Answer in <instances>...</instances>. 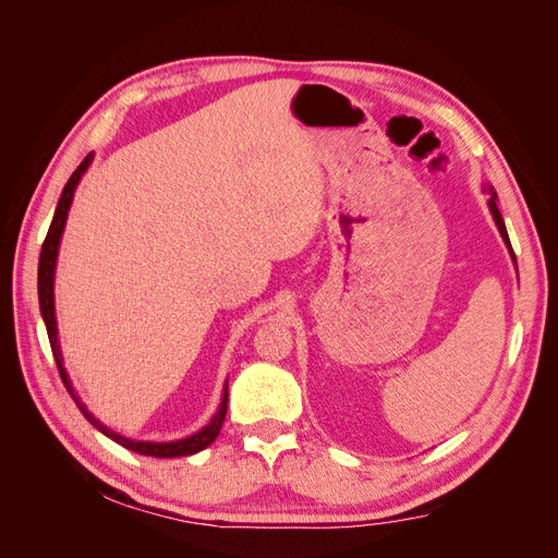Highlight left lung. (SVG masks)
Wrapping results in <instances>:
<instances>
[{
	"mask_svg": "<svg viewBox=\"0 0 558 558\" xmlns=\"http://www.w3.org/2000/svg\"><path fill=\"white\" fill-rule=\"evenodd\" d=\"M484 191L492 195L488 197V211H492V216H494V221H496V226H498V232H500V238H502V242H505V246H508V251H510V256H512V260H514V265H517V256H514V251H512V244H510V238H508V228H505V221H502V216H500V211H498V195H496V191H494V185H484Z\"/></svg>",
	"mask_w": 558,
	"mask_h": 558,
	"instance_id": "1",
	"label": "left lung"
}]
</instances>
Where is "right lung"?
Instances as JSON below:
<instances>
[{
	"label": "right lung",
	"mask_w": 558,
	"mask_h": 558,
	"mask_svg": "<svg viewBox=\"0 0 558 558\" xmlns=\"http://www.w3.org/2000/svg\"><path fill=\"white\" fill-rule=\"evenodd\" d=\"M93 158H95L93 154H88L86 158H83V162L76 167V172L70 177V181L64 183L62 195L58 199L56 214H53V221H50L48 234H46L44 246H41V256H39V281H37V286H39V307H41V316H44V324H46V330H48V342H50V349H53V356H56V363H58V369H60V377H62V381L66 386V391H70V396L74 398L81 414L86 416L99 433H105L109 440L118 442V445L130 449V451H137L142 456H156V459H177V456L197 453L202 449H207L216 440L218 433H221V426H223V421H226V412H228V381L223 386L221 404H218L216 414L211 416V421H209L205 428H199L197 433H193L189 437H181V440L148 442V440H132V437H125L121 433H116L109 426H105L97 416H93L88 412L86 404H83V400L78 398V393L74 391V386L70 381V375H66V369H64L62 351H60V337H58V318H56V291H53L56 289V265H58L60 240H62V232H64V226H66V214H70V207H72V202H74L76 185L81 183L83 174L88 172V167L93 165Z\"/></svg>",
	"instance_id": "obj_1"
}]
</instances>
